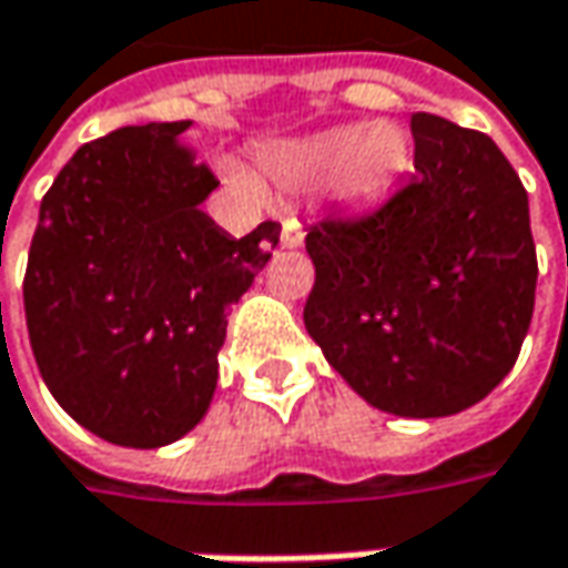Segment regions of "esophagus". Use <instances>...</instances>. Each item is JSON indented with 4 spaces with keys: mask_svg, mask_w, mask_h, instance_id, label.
<instances>
[{
    "mask_svg": "<svg viewBox=\"0 0 568 568\" xmlns=\"http://www.w3.org/2000/svg\"><path fill=\"white\" fill-rule=\"evenodd\" d=\"M281 245H287V248L303 245V226H300L297 220H284V226H281Z\"/></svg>",
    "mask_w": 568,
    "mask_h": 568,
    "instance_id": "34e87169",
    "label": "esophagus"
}]
</instances>
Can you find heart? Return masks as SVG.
I'll return each mask as SVG.
<instances>
[{
	"instance_id": "obj_1",
	"label": "heart",
	"mask_w": 568,
	"mask_h": 568,
	"mask_svg": "<svg viewBox=\"0 0 568 568\" xmlns=\"http://www.w3.org/2000/svg\"><path fill=\"white\" fill-rule=\"evenodd\" d=\"M268 175L281 182H320L335 175V194L348 204L386 197L409 169V140L399 124H345L265 153Z\"/></svg>"
}]
</instances>
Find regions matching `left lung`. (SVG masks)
<instances>
[{"label":"left lung","mask_w":568,"mask_h":568,"mask_svg":"<svg viewBox=\"0 0 568 568\" xmlns=\"http://www.w3.org/2000/svg\"><path fill=\"white\" fill-rule=\"evenodd\" d=\"M412 140L415 172L381 207L310 226L303 323L371 406L440 418L515 367L537 248L525 185L486 133L415 111Z\"/></svg>","instance_id":"8db88e82"}]
</instances>
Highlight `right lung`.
Here are the masks:
<instances>
[{
	"label": "right lung",
	"instance_id": "1",
	"mask_svg": "<svg viewBox=\"0 0 568 568\" xmlns=\"http://www.w3.org/2000/svg\"><path fill=\"white\" fill-rule=\"evenodd\" d=\"M121 128L75 150L41 201L24 271L47 389L92 435L162 447L211 406L226 313L268 265L281 223L233 240L201 211L220 185L179 133Z\"/></svg>",
	"mask_w": 568,
	"mask_h": 568
}]
</instances>
